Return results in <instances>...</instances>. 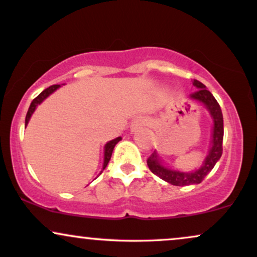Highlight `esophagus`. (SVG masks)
I'll return each mask as SVG.
<instances>
[{"mask_svg": "<svg viewBox=\"0 0 257 257\" xmlns=\"http://www.w3.org/2000/svg\"><path fill=\"white\" fill-rule=\"evenodd\" d=\"M143 124H146V120H141V122L139 123V124H137V125H143Z\"/></svg>", "mask_w": 257, "mask_h": 257, "instance_id": "34e87169", "label": "esophagus"}]
</instances>
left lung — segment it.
Returning a JSON list of instances; mask_svg holds the SVG:
<instances>
[{
    "label": "left lung",
    "mask_w": 257,
    "mask_h": 257,
    "mask_svg": "<svg viewBox=\"0 0 257 257\" xmlns=\"http://www.w3.org/2000/svg\"><path fill=\"white\" fill-rule=\"evenodd\" d=\"M193 85H196L197 90L194 93L190 94V96L194 100H199L206 106L209 111H210L211 117L214 118V131H213V141H211V149L209 151V155L206 156L204 163L199 168L198 170L193 173H181L176 172V170L168 169L163 167L159 162L157 153H152L149 158H147V166L150 170L161 178L164 181L169 182V184L175 186H187L200 184L204 180V178L209 173L213 170V168L219 161L221 155H222V140H223V117L222 111L219 102L214 98L213 94L210 93L205 88V85L202 82L194 79Z\"/></svg>",
    "instance_id": "1"
}]
</instances>
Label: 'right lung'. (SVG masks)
<instances>
[{
  "label": "right lung",
  "instance_id": "obj_1",
  "mask_svg": "<svg viewBox=\"0 0 257 257\" xmlns=\"http://www.w3.org/2000/svg\"><path fill=\"white\" fill-rule=\"evenodd\" d=\"M59 87H60V84H54V85H51V87H48V88H47V89H44V90L42 91V93H41V94H38V95L36 96V98H35L34 100H32V102H31L30 107H29V111H28V113H26V118H25V125L28 124V123H29V119H30L31 114L34 113L35 108L37 107V105H38V104H41V102H42L43 100L46 99L47 96L49 95V94H52L53 91H54V90H57ZM119 140H120V138H117V139H114V140L110 141V143H107V144H106V146H105V161H104V168H102V169H105V168L107 167L108 162H110V159H111L112 151H113L114 146H116V144L118 143Z\"/></svg>",
  "mask_w": 257,
  "mask_h": 257
}]
</instances>
